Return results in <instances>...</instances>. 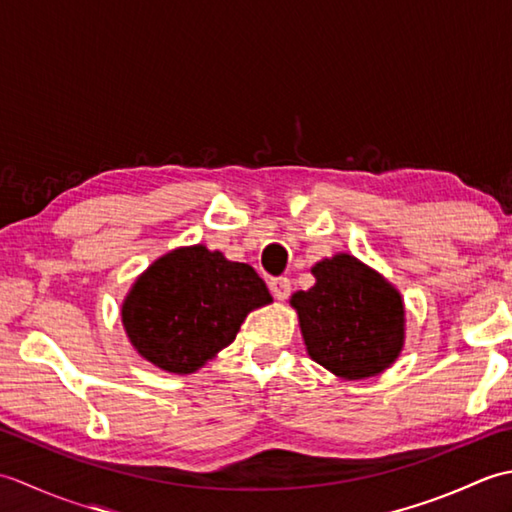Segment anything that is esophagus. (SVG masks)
<instances>
[{"mask_svg":"<svg viewBox=\"0 0 512 512\" xmlns=\"http://www.w3.org/2000/svg\"><path fill=\"white\" fill-rule=\"evenodd\" d=\"M268 286H270V292H273V297L279 299V301L288 299L290 292H292V284H290L288 277H275V279H270Z\"/></svg>","mask_w":512,"mask_h":512,"instance_id":"34e87169","label":"esophagus"}]
</instances>
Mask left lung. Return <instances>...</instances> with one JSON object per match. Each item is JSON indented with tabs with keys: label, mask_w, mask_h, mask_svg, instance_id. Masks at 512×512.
I'll list each match as a JSON object with an SVG mask.
<instances>
[{
	"label": "left lung",
	"mask_w": 512,
	"mask_h": 512,
	"mask_svg": "<svg viewBox=\"0 0 512 512\" xmlns=\"http://www.w3.org/2000/svg\"><path fill=\"white\" fill-rule=\"evenodd\" d=\"M312 275L317 284L290 299L312 361L347 380L385 372L405 343L400 292L347 253L314 264Z\"/></svg>",
	"instance_id": "1"
}]
</instances>
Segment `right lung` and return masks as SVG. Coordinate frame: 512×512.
Masks as SVG:
<instances>
[{"label": "right lung", "instance_id": "1", "mask_svg": "<svg viewBox=\"0 0 512 512\" xmlns=\"http://www.w3.org/2000/svg\"><path fill=\"white\" fill-rule=\"evenodd\" d=\"M270 301L248 264L198 244L156 259L129 290L121 317L140 356L165 372L193 374L235 341L250 310Z\"/></svg>", "mask_w": 512, "mask_h": 512}]
</instances>
